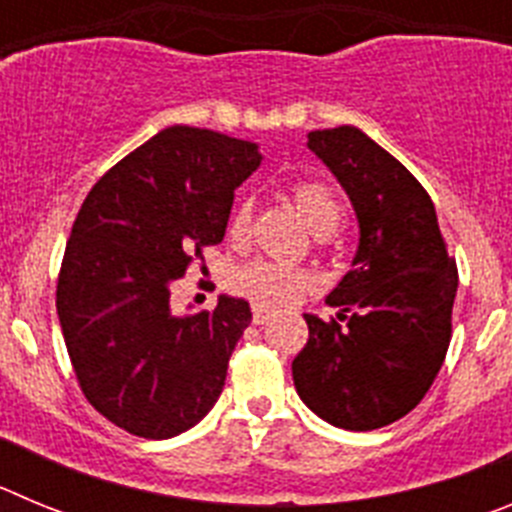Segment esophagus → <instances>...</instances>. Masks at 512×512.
I'll use <instances>...</instances> for the list:
<instances>
[{
    "mask_svg": "<svg viewBox=\"0 0 512 512\" xmlns=\"http://www.w3.org/2000/svg\"><path fill=\"white\" fill-rule=\"evenodd\" d=\"M269 318H271V310H266L264 305H253V323L264 325L269 323Z\"/></svg>",
    "mask_w": 512,
    "mask_h": 512,
    "instance_id": "obj_1",
    "label": "esophagus"
}]
</instances>
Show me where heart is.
<instances>
[{
    "instance_id": "obj_1",
    "label": "heart",
    "mask_w": 512,
    "mask_h": 512,
    "mask_svg": "<svg viewBox=\"0 0 512 512\" xmlns=\"http://www.w3.org/2000/svg\"><path fill=\"white\" fill-rule=\"evenodd\" d=\"M292 200H295L297 212L302 215L307 228L315 235H320V238L336 233L338 225H341L343 205L336 197V192L325 187V184L300 182L292 189ZM248 223H251V202L243 200L233 210V217H230V235L241 238L248 230ZM230 287L238 295L259 302V305L282 307L295 302L305 292L307 279L302 277L300 271L289 269L284 264L256 259L251 264L241 266V269H235Z\"/></svg>"
}]
</instances>
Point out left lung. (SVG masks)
Wrapping results in <instances>:
<instances>
[{
  "instance_id": "1",
  "label": "left lung",
  "mask_w": 512,
  "mask_h": 512,
  "mask_svg": "<svg viewBox=\"0 0 512 512\" xmlns=\"http://www.w3.org/2000/svg\"><path fill=\"white\" fill-rule=\"evenodd\" d=\"M307 148L348 194L359 246L351 271L325 297L342 323L305 315L310 338L292 361V379L325 423L374 431L408 415L446 359L456 261L428 192L364 130H312Z\"/></svg>"
}]
</instances>
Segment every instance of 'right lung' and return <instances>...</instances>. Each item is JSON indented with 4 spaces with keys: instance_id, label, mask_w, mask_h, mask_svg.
I'll list each match as a JSON object with an SVG mask.
<instances>
[{
    "instance_id": "obj_1",
    "label": "right lung",
    "mask_w": 512,
    "mask_h": 512,
    "mask_svg": "<svg viewBox=\"0 0 512 512\" xmlns=\"http://www.w3.org/2000/svg\"><path fill=\"white\" fill-rule=\"evenodd\" d=\"M256 143L171 125L87 194L56 289L63 341L97 413L164 441L200 423L223 392L251 307L220 295L174 315L171 284L223 241L233 192L261 166Z\"/></svg>"
}]
</instances>
